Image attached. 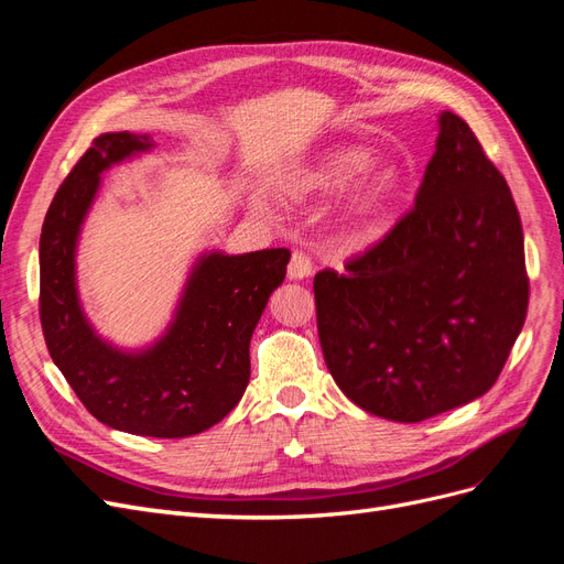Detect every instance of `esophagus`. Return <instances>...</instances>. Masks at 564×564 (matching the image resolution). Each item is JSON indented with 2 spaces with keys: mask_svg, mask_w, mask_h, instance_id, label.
I'll list each match as a JSON object with an SVG mask.
<instances>
[{
  "mask_svg": "<svg viewBox=\"0 0 564 564\" xmlns=\"http://www.w3.org/2000/svg\"><path fill=\"white\" fill-rule=\"evenodd\" d=\"M286 275L289 280H305L308 275H313L311 256L305 251H294L292 261H289V268H286Z\"/></svg>",
  "mask_w": 564,
  "mask_h": 564,
  "instance_id": "34e87169",
  "label": "esophagus"
}]
</instances>
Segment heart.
<instances>
[{
  "label": "heart",
  "instance_id": "obj_1",
  "mask_svg": "<svg viewBox=\"0 0 564 564\" xmlns=\"http://www.w3.org/2000/svg\"><path fill=\"white\" fill-rule=\"evenodd\" d=\"M373 162V150L367 145H338L324 150L313 162L301 166L289 181V191L301 197L332 195L360 178ZM404 176L398 166L383 164L357 183L346 202V220L360 240H377L392 204L400 197ZM259 207L265 202L259 199Z\"/></svg>",
  "mask_w": 564,
  "mask_h": 564
}]
</instances>
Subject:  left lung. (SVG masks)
<instances>
[{
  "label": "left lung",
  "mask_w": 564,
  "mask_h": 564,
  "mask_svg": "<svg viewBox=\"0 0 564 564\" xmlns=\"http://www.w3.org/2000/svg\"><path fill=\"white\" fill-rule=\"evenodd\" d=\"M414 209L379 245L315 275L334 381L365 412L419 423L497 383L527 317L520 214L470 127L442 112Z\"/></svg>",
  "instance_id": "obj_1"
}]
</instances>
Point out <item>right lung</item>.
I'll list each match as a JSON object with an SVG mask.
<instances>
[{
	"label": "right lung",
	"mask_w": 564,
	"mask_h": 564,
	"mask_svg": "<svg viewBox=\"0 0 564 564\" xmlns=\"http://www.w3.org/2000/svg\"><path fill=\"white\" fill-rule=\"evenodd\" d=\"M150 148L145 133H100L58 187L40 237V319L51 360L91 416L131 435L187 437L242 400L249 340L292 251L202 253L160 340L131 352L100 338L77 296V237L100 174Z\"/></svg>",
	"instance_id": "obj_1"
}]
</instances>
